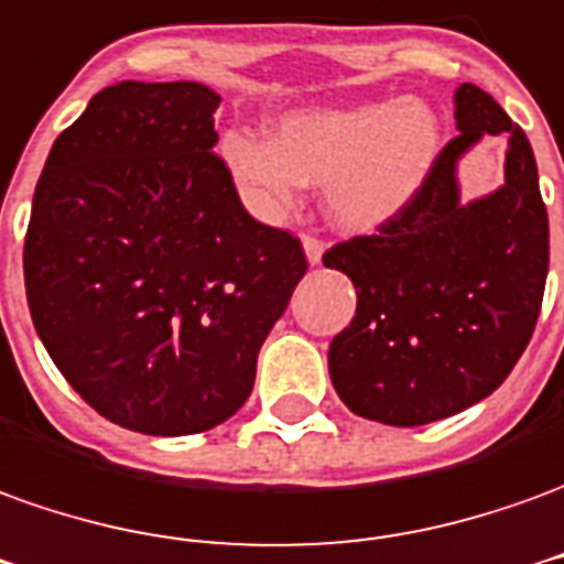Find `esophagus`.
Segmentation results:
<instances>
[{
    "instance_id": "obj_1",
    "label": "esophagus",
    "mask_w": 564,
    "mask_h": 564,
    "mask_svg": "<svg viewBox=\"0 0 564 564\" xmlns=\"http://www.w3.org/2000/svg\"><path fill=\"white\" fill-rule=\"evenodd\" d=\"M302 247H305V256H308L311 265H317L323 259V250H326L321 238H314V235H305V238H302Z\"/></svg>"
}]
</instances>
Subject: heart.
I'll return each instance as SVG.
<instances>
[{
  "label": "heart",
  "instance_id": "heart-1",
  "mask_svg": "<svg viewBox=\"0 0 564 564\" xmlns=\"http://www.w3.org/2000/svg\"><path fill=\"white\" fill-rule=\"evenodd\" d=\"M440 118L419 97L391 104L302 106L278 118L274 137L228 131L226 167L262 216H281L302 186H323L326 214L348 231L391 223L419 195L436 152Z\"/></svg>",
  "mask_w": 564,
  "mask_h": 564
}]
</instances>
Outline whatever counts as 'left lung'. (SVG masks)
Instances as JSON below:
<instances>
[{
  "label": "left lung",
  "mask_w": 564,
  "mask_h": 564,
  "mask_svg": "<svg viewBox=\"0 0 564 564\" xmlns=\"http://www.w3.org/2000/svg\"><path fill=\"white\" fill-rule=\"evenodd\" d=\"M455 121L419 195L376 235L323 253L357 290V314L329 345L333 388L354 415L393 427L498 391L541 314L550 223L529 137L470 82L455 90ZM486 132L508 133L505 186L464 205L457 161Z\"/></svg>",
  "instance_id": "obj_1"
}]
</instances>
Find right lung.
I'll use <instances>...</instances> for the list:
<instances>
[{
	"label": "right lung",
	"instance_id": "obj_1",
	"mask_svg": "<svg viewBox=\"0 0 564 564\" xmlns=\"http://www.w3.org/2000/svg\"><path fill=\"white\" fill-rule=\"evenodd\" d=\"M219 94L118 82L54 140L23 281L63 378L104 419L186 436L231 419L308 271L302 243L243 210L214 152Z\"/></svg>",
	"mask_w": 564,
	"mask_h": 564
}]
</instances>
